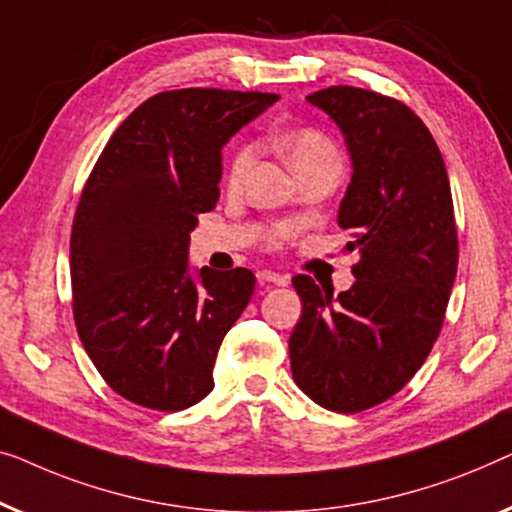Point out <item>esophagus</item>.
I'll return each instance as SVG.
<instances>
[{"instance_id":"34e87169","label":"esophagus","mask_w":512,"mask_h":512,"mask_svg":"<svg viewBox=\"0 0 512 512\" xmlns=\"http://www.w3.org/2000/svg\"><path fill=\"white\" fill-rule=\"evenodd\" d=\"M257 280H259V285L285 287L287 283H290V276H285V273H276V271H259Z\"/></svg>"}]
</instances>
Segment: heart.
<instances>
[{
	"instance_id": "1",
	"label": "heart",
	"mask_w": 512,
	"mask_h": 512,
	"mask_svg": "<svg viewBox=\"0 0 512 512\" xmlns=\"http://www.w3.org/2000/svg\"><path fill=\"white\" fill-rule=\"evenodd\" d=\"M280 148L287 155L294 171H301L308 164L318 162V160H327V157H338L334 143H331L320 129L313 127H299L292 129V132H285L278 139ZM253 162V146L250 143H241L239 148L234 150L232 157H229L227 164V181L236 185L241 183V178L246 176V171Z\"/></svg>"
}]
</instances>
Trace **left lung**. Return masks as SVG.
I'll return each instance as SVG.
<instances>
[{"mask_svg": "<svg viewBox=\"0 0 512 512\" xmlns=\"http://www.w3.org/2000/svg\"><path fill=\"white\" fill-rule=\"evenodd\" d=\"M306 99L348 143L338 225L352 232L359 262L341 294L292 278L304 304L290 336L292 376L322 408L359 413L397 394L441 334L457 276L455 208L441 150L406 104L350 85Z\"/></svg>", "mask_w": 512, "mask_h": 512, "instance_id": "left-lung-1", "label": "left lung"}]
</instances>
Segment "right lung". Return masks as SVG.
<instances>
[{
    "label": "right lung",
    "instance_id": "1",
    "mask_svg": "<svg viewBox=\"0 0 512 512\" xmlns=\"http://www.w3.org/2000/svg\"><path fill=\"white\" fill-rule=\"evenodd\" d=\"M271 92L169 90L115 129L71 227L78 336L113 392L190 408L213 390L222 338L255 290L248 269L190 273L197 215L220 199L222 146L278 102Z\"/></svg>",
    "mask_w": 512,
    "mask_h": 512
}]
</instances>
